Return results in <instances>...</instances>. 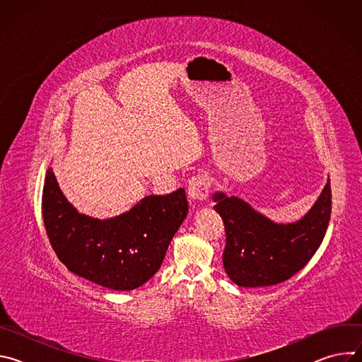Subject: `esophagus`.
<instances>
[{"label": "esophagus", "mask_w": 362, "mask_h": 362, "mask_svg": "<svg viewBox=\"0 0 362 362\" xmlns=\"http://www.w3.org/2000/svg\"><path fill=\"white\" fill-rule=\"evenodd\" d=\"M209 177L206 175H197L190 179L187 186V197L190 203H199L203 202L206 197L209 196Z\"/></svg>", "instance_id": "1"}]
</instances>
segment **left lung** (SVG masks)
I'll return each instance as SVG.
<instances>
[{"label":"left lung","instance_id":"obj_1","mask_svg":"<svg viewBox=\"0 0 362 362\" xmlns=\"http://www.w3.org/2000/svg\"><path fill=\"white\" fill-rule=\"evenodd\" d=\"M212 200L226 230L225 272L243 288L276 285L300 271L324 240L332 204L329 177L311 209L289 223L275 222L221 190Z\"/></svg>","mask_w":362,"mask_h":362}]
</instances>
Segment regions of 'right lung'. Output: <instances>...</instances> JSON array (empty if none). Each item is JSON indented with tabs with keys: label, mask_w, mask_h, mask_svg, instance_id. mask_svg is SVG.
Segmentation results:
<instances>
[{
	"label": "right lung",
	"mask_w": 362,
	"mask_h": 362,
	"mask_svg": "<svg viewBox=\"0 0 362 362\" xmlns=\"http://www.w3.org/2000/svg\"><path fill=\"white\" fill-rule=\"evenodd\" d=\"M183 189L146 196L119 216L97 219L80 214L62 192L53 168L42 189L45 230L67 269L113 291H132L156 274L187 216Z\"/></svg>",
	"instance_id": "1"
}]
</instances>
